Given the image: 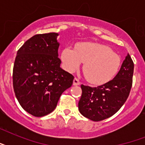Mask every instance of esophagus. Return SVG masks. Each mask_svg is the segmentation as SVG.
Returning a JSON list of instances; mask_svg holds the SVG:
<instances>
[{
    "label": "esophagus",
    "instance_id": "1",
    "mask_svg": "<svg viewBox=\"0 0 145 145\" xmlns=\"http://www.w3.org/2000/svg\"><path fill=\"white\" fill-rule=\"evenodd\" d=\"M80 84V82L79 81V80L75 77L74 79V81H73V85L74 86H78Z\"/></svg>",
    "mask_w": 145,
    "mask_h": 145
}]
</instances>
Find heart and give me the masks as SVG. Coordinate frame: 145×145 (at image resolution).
<instances>
[{"instance_id": "b5f03b06", "label": "heart", "mask_w": 145, "mask_h": 145, "mask_svg": "<svg viewBox=\"0 0 145 145\" xmlns=\"http://www.w3.org/2000/svg\"><path fill=\"white\" fill-rule=\"evenodd\" d=\"M61 60L68 71H74L84 62V73L92 84H101L117 74L121 58L108 46L94 43H81L76 50L65 47L61 52Z\"/></svg>"}]
</instances>
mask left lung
<instances>
[{"instance_id": "8db88e82", "label": "left lung", "mask_w": 145, "mask_h": 145, "mask_svg": "<svg viewBox=\"0 0 145 145\" xmlns=\"http://www.w3.org/2000/svg\"><path fill=\"white\" fill-rule=\"evenodd\" d=\"M133 71L134 63L128 53L114 79L97 87L82 84L78 103L80 114L93 121H101L116 114L129 95Z\"/></svg>"}]
</instances>
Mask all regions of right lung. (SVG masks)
<instances>
[{"label": "right lung", "mask_w": 145, "mask_h": 145, "mask_svg": "<svg viewBox=\"0 0 145 145\" xmlns=\"http://www.w3.org/2000/svg\"><path fill=\"white\" fill-rule=\"evenodd\" d=\"M58 36V33L33 36L18 50L15 59V95L22 108L35 117H44L53 111L74 78L60 68Z\"/></svg>", "instance_id": "add662e5"}]
</instances>
